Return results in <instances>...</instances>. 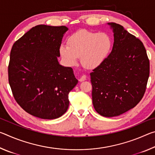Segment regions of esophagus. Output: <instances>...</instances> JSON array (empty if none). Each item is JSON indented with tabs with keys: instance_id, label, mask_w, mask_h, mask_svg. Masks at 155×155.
I'll list each match as a JSON object with an SVG mask.
<instances>
[{
	"instance_id": "1",
	"label": "esophagus",
	"mask_w": 155,
	"mask_h": 155,
	"mask_svg": "<svg viewBox=\"0 0 155 155\" xmlns=\"http://www.w3.org/2000/svg\"><path fill=\"white\" fill-rule=\"evenodd\" d=\"M86 78H87V77H86V76H85V75H83L82 77H81L79 78V81H81V82H82V81H85Z\"/></svg>"
}]
</instances>
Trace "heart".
I'll list each match as a JSON object with an SVG mask.
<instances>
[{"instance_id":"1","label":"heart","mask_w":155,"mask_h":155,"mask_svg":"<svg viewBox=\"0 0 155 155\" xmlns=\"http://www.w3.org/2000/svg\"><path fill=\"white\" fill-rule=\"evenodd\" d=\"M68 44L60 46L59 52L68 65H76L78 57H81L84 67L93 69L105 60L112 42L111 38L105 33L81 30L70 37Z\"/></svg>"}]
</instances>
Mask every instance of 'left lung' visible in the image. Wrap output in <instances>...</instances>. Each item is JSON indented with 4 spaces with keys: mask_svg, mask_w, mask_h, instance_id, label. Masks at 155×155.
<instances>
[{
    "mask_svg": "<svg viewBox=\"0 0 155 155\" xmlns=\"http://www.w3.org/2000/svg\"><path fill=\"white\" fill-rule=\"evenodd\" d=\"M114 31L112 51L90 73L92 103L104 117L117 116L135 107L145 94L150 61L141 41L120 25Z\"/></svg>",
    "mask_w": 155,
    "mask_h": 155,
    "instance_id": "8db88e82",
    "label": "left lung"
}]
</instances>
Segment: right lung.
<instances>
[{
	"instance_id": "1",
	"label": "right lung",
	"mask_w": 155,
	"mask_h": 155,
	"mask_svg": "<svg viewBox=\"0 0 155 155\" xmlns=\"http://www.w3.org/2000/svg\"><path fill=\"white\" fill-rule=\"evenodd\" d=\"M65 26H35L13 45L8 65L9 83L17 103L41 119L61 117L69 106L68 94L78 80L72 68L60 65Z\"/></svg>"
}]
</instances>
